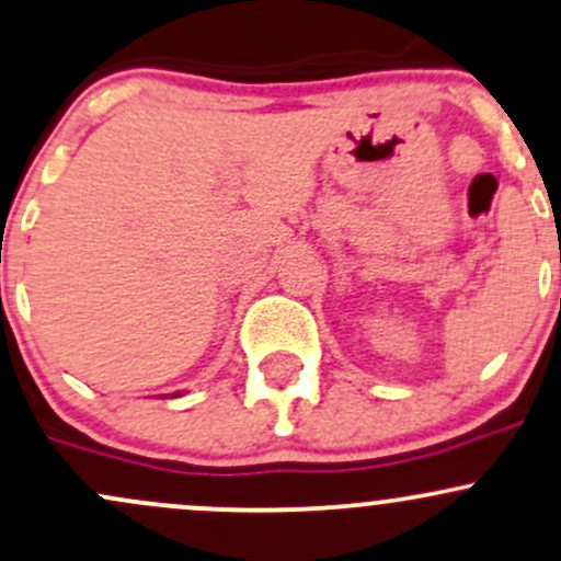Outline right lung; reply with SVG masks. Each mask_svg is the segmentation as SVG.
Wrapping results in <instances>:
<instances>
[{"label":"right lung","mask_w":561,"mask_h":561,"mask_svg":"<svg viewBox=\"0 0 561 561\" xmlns=\"http://www.w3.org/2000/svg\"><path fill=\"white\" fill-rule=\"evenodd\" d=\"M175 397H181V391H178V393H175Z\"/></svg>","instance_id":"right-lung-1"}]
</instances>
